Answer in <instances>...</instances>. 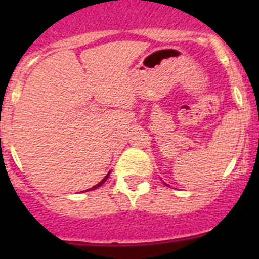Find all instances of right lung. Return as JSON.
Masks as SVG:
<instances>
[{"label":"right lung","mask_w":259,"mask_h":259,"mask_svg":"<svg viewBox=\"0 0 259 259\" xmlns=\"http://www.w3.org/2000/svg\"><path fill=\"white\" fill-rule=\"evenodd\" d=\"M109 175H110V172H109V174H107V175H106V176H105V178H104V179H102V180H101V182L98 183V184H96V185H95V187H93V188L88 189V191H92V189H96V188H98V187H101V185H102V184H104V183H105V182H106V179H107V178H109Z\"/></svg>","instance_id":"1"}]
</instances>
